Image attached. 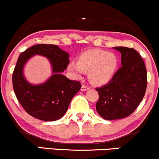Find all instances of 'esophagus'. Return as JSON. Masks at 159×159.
Listing matches in <instances>:
<instances>
[{
	"instance_id": "1",
	"label": "esophagus",
	"mask_w": 159,
	"mask_h": 159,
	"mask_svg": "<svg viewBox=\"0 0 159 159\" xmlns=\"http://www.w3.org/2000/svg\"><path fill=\"white\" fill-rule=\"evenodd\" d=\"M88 89H89V86H86V85H82V87H81L82 91H86V90H88Z\"/></svg>"
}]
</instances>
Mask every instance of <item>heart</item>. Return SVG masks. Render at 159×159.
Instances as JSON below:
<instances>
[{
    "label": "heart",
    "instance_id": "1",
    "mask_svg": "<svg viewBox=\"0 0 159 159\" xmlns=\"http://www.w3.org/2000/svg\"><path fill=\"white\" fill-rule=\"evenodd\" d=\"M118 67L116 55L102 49H91L80 55L78 61H71L68 70L77 77L89 72V80L92 83L103 85L113 77Z\"/></svg>",
    "mask_w": 159,
    "mask_h": 159
}]
</instances>
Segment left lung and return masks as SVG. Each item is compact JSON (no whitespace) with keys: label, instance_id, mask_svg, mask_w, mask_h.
Wrapping results in <instances>:
<instances>
[{"label":"left lung","instance_id":"1","mask_svg":"<svg viewBox=\"0 0 159 159\" xmlns=\"http://www.w3.org/2000/svg\"><path fill=\"white\" fill-rule=\"evenodd\" d=\"M114 49L122 55V67L107 84L96 89L99 94L96 110L107 120L131 115L143 98L147 85V69L140 54L133 48Z\"/></svg>","mask_w":159,"mask_h":159}]
</instances>
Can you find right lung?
<instances>
[{
    "instance_id": "obj_1",
    "label": "right lung",
    "mask_w": 159,
    "mask_h": 159,
    "mask_svg": "<svg viewBox=\"0 0 159 159\" xmlns=\"http://www.w3.org/2000/svg\"><path fill=\"white\" fill-rule=\"evenodd\" d=\"M36 54L49 59L52 76L44 83L34 85L26 80L23 71L26 61ZM69 63L68 53L56 45L38 44L21 53L12 74V85L18 101L29 115L47 122L65 115L71 100L81 89L79 81L62 74Z\"/></svg>"
}]
</instances>
